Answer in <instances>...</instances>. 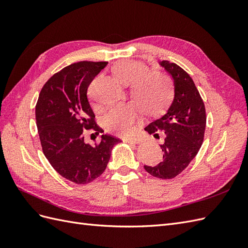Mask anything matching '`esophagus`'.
I'll return each instance as SVG.
<instances>
[{"label":"esophagus","instance_id":"obj_1","mask_svg":"<svg viewBox=\"0 0 248 248\" xmlns=\"http://www.w3.org/2000/svg\"><path fill=\"white\" fill-rule=\"evenodd\" d=\"M125 140L128 141V142H131V144H140V142L142 141V140L140 139V138H128V139H126Z\"/></svg>","mask_w":248,"mask_h":248}]
</instances>
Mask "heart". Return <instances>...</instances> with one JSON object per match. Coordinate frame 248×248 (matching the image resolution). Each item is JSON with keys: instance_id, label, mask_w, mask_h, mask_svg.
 <instances>
[{"instance_id": "1", "label": "heart", "mask_w": 248, "mask_h": 248, "mask_svg": "<svg viewBox=\"0 0 248 248\" xmlns=\"http://www.w3.org/2000/svg\"><path fill=\"white\" fill-rule=\"evenodd\" d=\"M114 76L124 84L147 115H158L170 103L174 90L170 79L159 71H148V66L134 60H122L112 67ZM140 108L133 102L111 106L102 118L104 128L111 132L129 133Z\"/></svg>"}]
</instances>
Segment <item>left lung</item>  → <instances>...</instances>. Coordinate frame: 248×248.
<instances>
[{
	"label": "left lung",
	"mask_w": 248,
	"mask_h": 248,
	"mask_svg": "<svg viewBox=\"0 0 248 248\" xmlns=\"http://www.w3.org/2000/svg\"><path fill=\"white\" fill-rule=\"evenodd\" d=\"M160 65L174 79L175 97L166 114L145 127L156 139L161 132L164 140L160 145L162 161L144 168L154 177L172 179L197 156L204 140L207 118L204 101L189 74L175 63L161 61Z\"/></svg>",
	"instance_id": "left-lung-1"
}]
</instances>
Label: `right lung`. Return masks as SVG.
<instances>
[{
	"label": "right lung",
	"mask_w": 248,
	"mask_h": 248,
	"mask_svg": "<svg viewBox=\"0 0 248 248\" xmlns=\"http://www.w3.org/2000/svg\"><path fill=\"white\" fill-rule=\"evenodd\" d=\"M108 62L81 61L55 73L42 87L35 115L42 151L51 167L76 184H88L106 170L111 149L121 140L102 134L86 144L88 130L103 132L87 97L88 88Z\"/></svg>",
	"instance_id": "1"
}]
</instances>
